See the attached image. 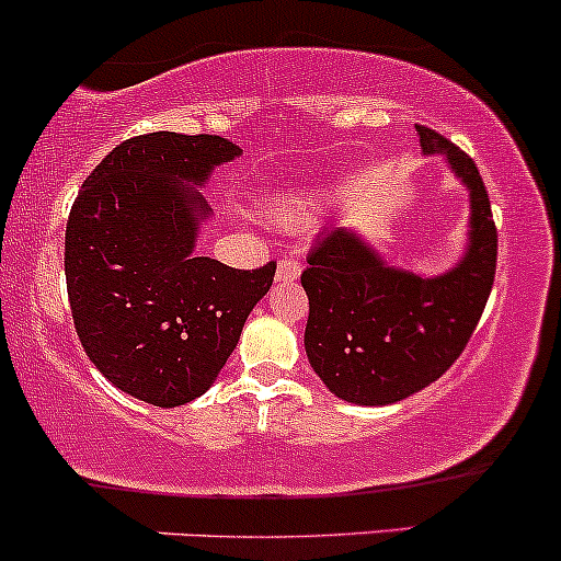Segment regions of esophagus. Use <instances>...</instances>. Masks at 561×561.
Returning a JSON list of instances; mask_svg holds the SVG:
<instances>
[{
  "label": "esophagus",
  "instance_id": "esophagus-1",
  "mask_svg": "<svg viewBox=\"0 0 561 561\" xmlns=\"http://www.w3.org/2000/svg\"><path fill=\"white\" fill-rule=\"evenodd\" d=\"M302 273V264L297 259H280L278 262V280H297Z\"/></svg>",
  "mask_w": 561,
  "mask_h": 561
}]
</instances>
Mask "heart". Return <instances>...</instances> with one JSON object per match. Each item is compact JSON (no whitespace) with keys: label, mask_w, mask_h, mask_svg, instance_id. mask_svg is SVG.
<instances>
[{"label":"heart","mask_w":561,"mask_h":561,"mask_svg":"<svg viewBox=\"0 0 561 561\" xmlns=\"http://www.w3.org/2000/svg\"><path fill=\"white\" fill-rule=\"evenodd\" d=\"M267 219L275 227H291L302 219V206L297 201H275L270 203Z\"/></svg>","instance_id":"1"}]
</instances>
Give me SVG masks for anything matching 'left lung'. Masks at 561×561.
Instances as JSON below:
<instances>
[{"label":"left lung","mask_w":561,"mask_h":561,"mask_svg":"<svg viewBox=\"0 0 561 561\" xmlns=\"http://www.w3.org/2000/svg\"><path fill=\"white\" fill-rule=\"evenodd\" d=\"M425 154L442 152L471 192V243L438 278L388 267L342 227L318 234L302 286L310 299L305 351L316 375L340 399L382 407L417 393L460 358L490 299L497 227L471 154L417 125Z\"/></svg>","instance_id":"obj_1"}]
</instances>
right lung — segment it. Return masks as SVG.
Segmentation results:
<instances>
[{
	"instance_id": "obj_1",
	"label": "right lung",
	"mask_w": 561,
	"mask_h": 561,
	"mask_svg": "<svg viewBox=\"0 0 561 561\" xmlns=\"http://www.w3.org/2000/svg\"><path fill=\"white\" fill-rule=\"evenodd\" d=\"M240 149L171 130L117 144L82 184L66 221L71 318L88 358L114 388L182 407L210 388L275 262L234 270L195 254L203 184Z\"/></svg>"
}]
</instances>
